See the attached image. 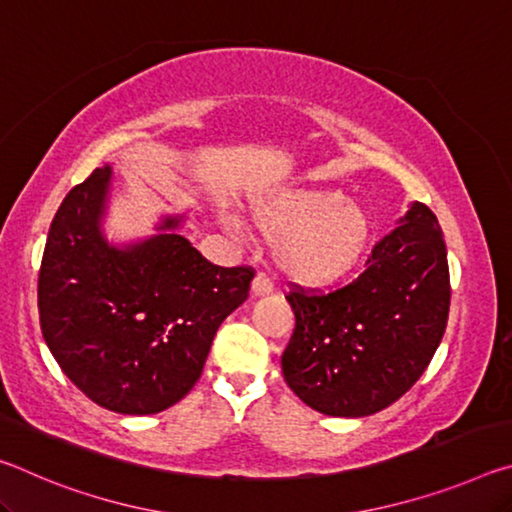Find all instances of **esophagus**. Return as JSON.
<instances>
[{"mask_svg": "<svg viewBox=\"0 0 512 512\" xmlns=\"http://www.w3.org/2000/svg\"><path fill=\"white\" fill-rule=\"evenodd\" d=\"M273 291V282L268 280V275L257 273L253 280V296H266V293Z\"/></svg>", "mask_w": 512, "mask_h": 512, "instance_id": "obj_1", "label": "esophagus"}]
</instances>
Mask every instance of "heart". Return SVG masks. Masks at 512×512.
<instances>
[{
  "instance_id": "b5f03b06",
  "label": "heart",
  "mask_w": 512,
  "mask_h": 512,
  "mask_svg": "<svg viewBox=\"0 0 512 512\" xmlns=\"http://www.w3.org/2000/svg\"><path fill=\"white\" fill-rule=\"evenodd\" d=\"M253 219L275 241L282 273L305 287H325L348 275L370 239L366 210L336 189H282L253 205Z\"/></svg>"
}]
</instances>
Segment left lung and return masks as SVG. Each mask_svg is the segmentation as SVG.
I'll list each match as a JSON object with an SVG mask.
<instances>
[{"mask_svg": "<svg viewBox=\"0 0 512 512\" xmlns=\"http://www.w3.org/2000/svg\"><path fill=\"white\" fill-rule=\"evenodd\" d=\"M366 266L345 287L320 293L296 284L287 296L296 329L282 354L284 381L334 418H363L400 400L447 327V248L427 205L413 203Z\"/></svg>", "mask_w": 512, "mask_h": 512, "instance_id": "left-lung-1", "label": "left lung"}]
</instances>
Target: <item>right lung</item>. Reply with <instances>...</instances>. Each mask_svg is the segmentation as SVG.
<instances>
[{
    "label": "right lung",
    "instance_id": "1",
    "mask_svg": "<svg viewBox=\"0 0 512 512\" xmlns=\"http://www.w3.org/2000/svg\"><path fill=\"white\" fill-rule=\"evenodd\" d=\"M110 167L94 169L51 221L38 275L51 354L92 402L124 415L169 409L201 377L219 325L248 298L250 266H216L167 216L126 248L101 232Z\"/></svg>",
    "mask_w": 512,
    "mask_h": 512
}]
</instances>
